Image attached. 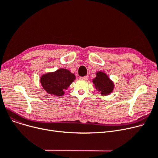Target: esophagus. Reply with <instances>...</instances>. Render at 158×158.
I'll use <instances>...</instances> for the list:
<instances>
[{
	"label": "esophagus",
	"instance_id": "esophagus-1",
	"mask_svg": "<svg viewBox=\"0 0 158 158\" xmlns=\"http://www.w3.org/2000/svg\"><path fill=\"white\" fill-rule=\"evenodd\" d=\"M80 79H81V80H87L88 79V77L87 76H84V77H80Z\"/></svg>",
	"mask_w": 158,
	"mask_h": 158
}]
</instances>
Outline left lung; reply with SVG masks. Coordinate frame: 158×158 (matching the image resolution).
I'll return each mask as SVG.
<instances>
[{"label":"left lung","mask_w":158,"mask_h":158,"mask_svg":"<svg viewBox=\"0 0 158 158\" xmlns=\"http://www.w3.org/2000/svg\"><path fill=\"white\" fill-rule=\"evenodd\" d=\"M96 75L97 77L93 80V83L95 85V88L102 95H109L113 90V82L102 72H98Z\"/></svg>","instance_id":"left-lung-1"}]
</instances>
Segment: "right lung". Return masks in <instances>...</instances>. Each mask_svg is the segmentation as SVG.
<instances>
[{"label":"right lung","instance_id":"1","mask_svg":"<svg viewBox=\"0 0 158 158\" xmlns=\"http://www.w3.org/2000/svg\"><path fill=\"white\" fill-rule=\"evenodd\" d=\"M76 79L75 75L69 70L60 69L54 72L43 75L40 82L47 93L56 96H62L66 89Z\"/></svg>","mask_w":158,"mask_h":158}]
</instances>
